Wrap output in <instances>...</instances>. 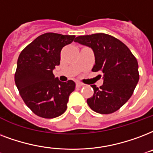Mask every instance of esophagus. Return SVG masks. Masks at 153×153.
<instances>
[{"label": "esophagus", "instance_id": "esophagus-1", "mask_svg": "<svg viewBox=\"0 0 153 153\" xmlns=\"http://www.w3.org/2000/svg\"><path fill=\"white\" fill-rule=\"evenodd\" d=\"M83 84H81V83H80V82H76V87L77 88H80V87H82L83 86Z\"/></svg>", "mask_w": 153, "mask_h": 153}]
</instances>
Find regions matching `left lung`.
I'll use <instances>...</instances> for the list:
<instances>
[{"mask_svg": "<svg viewBox=\"0 0 153 153\" xmlns=\"http://www.w3.org/2000/svg\"><path fill=\"white\" fill-rule=\"evenodd\" d=\"M74 41L93 49L92 71L103 73V85H91L94 93L87 100L88 106L100 114L117 111L129 100L139 81L137 59L125 44L108 34L79 36Z\"/></svg>", "mask_w": 153, "mask_h": 153, "instance_id": "1", "label": "left lung"}]
</instances>
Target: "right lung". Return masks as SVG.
<instances>
[{
  "mask_svg": "<svg viewBox=\"0 0 153 153\" xmlns=\"http://www.w3.org/2000/svg\"><path fill=\"white\" fill-rule=\"evenodd\" d=\"M75 36L47 33L24 48L17 60L15 83L24 102L39 117L51 119L62 115L76 84L60 81L53 75L60 65V51Z\"/></svg>",
  "mask_w": 153,
  "mask_h": 153,
  "instance_id": "right-lung-1",
  "label": "right lung"
}]
</instances>
